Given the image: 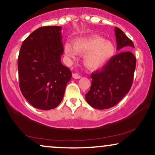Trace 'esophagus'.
<instances>
[{
    "label": "esophagus",
    "mask_w": 155,
    "mask_h": 155,
    "mask_svg": "<svg viewBox=\"0 0 155 155\" xmlns=\"http://www.w3.org/2000/svg\"><path fill=\"white\" fill-rule=\"evenodd\" d=\"M73 78H74V79H80V78H81V76H80L79 74H78L77 73H75V74H73Z\"/></svg>",
    "instance_id": "34e87169"
}]
</instances>
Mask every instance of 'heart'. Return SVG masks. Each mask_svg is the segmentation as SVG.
I'll list each match as a JSON object with an SVG mask.
<instances>
[{
  "label": "heart",
  "instance_id": "heart-1",
  "mask_svg": "<svg viewBox=\"0 0 155 155\" xmlns=\"http://www.w3.org/2000/svg\"><path fill=\"white\" fill-rule=\"evenodd\" d=\"M71 45L67 43L64 51L67 56L74 58L76 53L84 55V63L87 68L96 70L107 64L114 55L115 45L110 41L99 36L81 37L74 40Z\"/></svg>",
  "mask_w": 155,
  "mask_h": 155
}]
</instances>
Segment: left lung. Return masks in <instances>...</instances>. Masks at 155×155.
I'll return each mask as SVG.
<instances>
[{
    "instance_id": "8db88e82",
    "label": "left lung",
    "mask_w": 155,
    "mask_h": 155,
    "mask_svg": "<svg viewBox=\"0 0 155 155\" xmlns=\"http://www.w3.org/2000/svg\"><path fill=\"white\" fill-rule=\"evenodd\" d=\"M117 50H130L133 42L118 27H115ZM136 58L131 52L115 55L101 68L91 75L92 86L85 98L92 107L110 108L118 103L131 89L136 68Z\"/></svg>"
}]
</instances>
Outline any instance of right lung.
<instances>
[{
  "instance_id": "right-lung-1",
  "label": "right lung",
  "mask_w": 155,
  "mask_h": 155,
  "mask_svg": "<svg viewBox=\"0 0 155 155\" xmlns=\"http://www.w3.org/2000/svg\"><path fill=\"white\" fill-rule=\"evenodd\" d=\"M61 27L37 29L24 40L18 58L19 87L33 107L43 110L56 107L72 77L61 61L63 53Z\"/></svg>"
}]
</instances>
